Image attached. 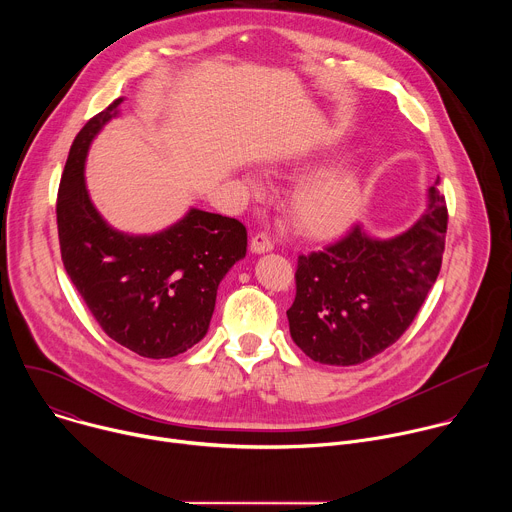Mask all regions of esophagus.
<instances>
[{
	"instance_id": "esophagus-1",
	"label": "esophagus",
	"mask_w": 512,
	"mask_h": 512,
	"mask_svg": "<svg viewBox=\"0 0 512 512\" xmlns=\"http://www.w3.org/2000/svg\"><path fill=\"white\" fill-rule=\"evenodd\" d=\"M273 249V239L269 237V233H257L251 239V251L253 253H267Z\"/></svg>"
}]
</instances>
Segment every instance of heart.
Returning a JSON list of instances; mask_svg holds the SVG:
<instances>
[{"label": "heart", "instance_id": "1", "mask_svg": "<svg viewBox=\"0 0 512 512\" xmlns=\"http://www.w3.org/2000/svg\"><path fill=\"white\" fill-rule=\"evenodd\" d=\"M358 204V174L348 166H336L306 178L294 190L289 200V216L300 233L328 237L352 221Z\"/></svg>", "mask_w": 512, "mask_h": 512}]
</instances>
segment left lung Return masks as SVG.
I'll list each match as a JSON object with an SVG mask.
<instances>
[{"label": "left lung", "mask_w": 512, "mask_h": 512, "mask_svg": "<svg viewBox=\"0 0 512 512\" xmlns=\"http://www.w3.org/2000/svg\"><path fill=\"white\" fill-rule=\"evenodd\" d=\"M440 178L419 221L379 241L354 225L320 251L298 257L296 300L287 310L294 342L316 362L350 367L397 342L442 269L448 206Z\"/></svg>", "instance_id": "1"}]
</instances>
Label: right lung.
<instances>
[{
	"instance_id": "1",
	"label": "right lung",
	"mask_w": 512,
	"mask_h": 512,
	"mask_svg": "<svg viewBox=\"0 0 512 512\" xmlns=\"http://www.w3.org/2000/svg\"><path fill=\"white\" fill-rule=\"evenodd\" d=\"M121 101L91 117L70 145L56 198L60 255L109 338L145 358H170L204 338L218 283L247 253V229L198 208L152 237H129L103 221L85 186V160Z\"/></svg>"
}]
</instances>
